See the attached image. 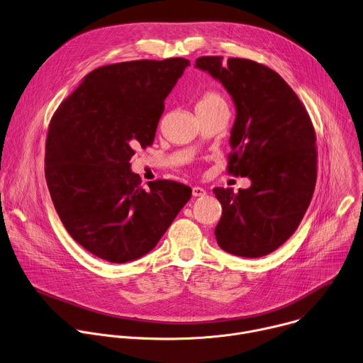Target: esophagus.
I'll list each match as a JSON object with an SVG mask.
<instances>
[{
  "instance_id": "34e87169",
  "label": "esophagus",
  "mask_w": 363,
  "mask_h": 363,
  "mask_svg": "<svg viewBox=\"0 0 363 363\" xmlns=\"http://www.w3.org/2000/svg\"><path fill=\"white\" fill-rule=\"evenodd\" d=\"M191 194H193V197H201V196H206V190H204L203 187L194 186V187L191 189Z\"/></svg>"
}]
</instances>
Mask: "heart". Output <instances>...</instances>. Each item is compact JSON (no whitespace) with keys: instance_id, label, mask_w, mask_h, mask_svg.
<instances>
[{"instance_id":"b5f03b06","label":"heart","mask_w":363,"mask_h":363,"mask_svg":"<svg viewBox=\"0 0 363 363\" xmlns=\"http://www.w3.org/2000/svg\"><path fill=\"white\" fill-rule=\"evenodd\" d=\"M200 103L213 104V103H225V101H223V99H222L219 94H216V93H207V94L201 99Z\"/></svg>"}]
</instances>
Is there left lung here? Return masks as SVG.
Listing matches in <instances>:
<instances>
[{
	"label": "left lung",
	"mask_w": 363,
	"mask_h": 363,
	"mask_svg": "<svg viewBox=\"0 0 363 363\" xmlns=\"http://www.w3.org/2000/svg\"><path fill=\"white\" fill-rule=\"evenodd\" d=\"M196 68L223 84L236 107L228 172L252 186L214 187L222 204L217 245L242 257H262L291 238L316 184V134L296 93L276 71L246 58L204 55Z\"/></svg>",
	"instance_id": "left-lung-1"
}]
</instances>
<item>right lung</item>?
Here are the masks:
<instances>
[{"instance_id": "add662e5", "label": "right lung", "mask_w": 363, "mask_h": 363, "mask_svg": "<svg viewBox=\"0 0 363 363\" xmlns=\"http://www.w3.org/2000/svg\"><path fill=\"white\" fill-rule=\"evenodd\" d=\"M187 65L167 58L99 67L51 118L45 179L54 207L69 236L103 260L147 255L191 197L173 180L144 190L130 169L134 149L153 144L164 100Z\"/></svg>"}]
</instances>
